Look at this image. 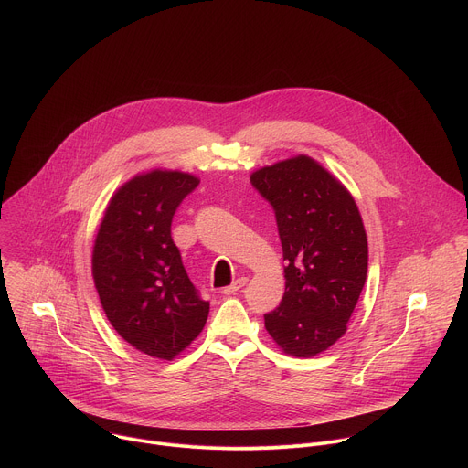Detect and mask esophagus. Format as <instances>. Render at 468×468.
Segmentation results:
<instances>
[{
    "label": "esophagus",
    "instance_id": "1",
    "mask_svg": "<svg viewBox=\"0 0 468 468\" xmlns=\"http://www.w3.org/2000/svg\"><path fill=\"white\" fill-rule=\"evenodd\" d=\"M246 283H248V280H246V278H239V280H235L229 287L222 289V292H224V294H235V292H239L240 289H244V287H246Z\"/></svg>",
    "mask_w": 468,
    "mask_h": 468
}]
</instances>
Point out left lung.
Listing matches in <instances>:
<instances>
[{"instance_id":"obj_1","label":"left lung","mask_w":468,"mask_h":468,"mask_svg":"<svg viewBox=\"0 0 468 468\" xmlns=\"http://www.w3.org/2000/svg\"><path fill=\"white\" fill-rule=\"evenodd\" d=\"M276 213L285 294L264 327L289 356L313 357L335 345L367 280L368 244L352 194L307 155L250 177Z\"/></svg>"}]
</instances>
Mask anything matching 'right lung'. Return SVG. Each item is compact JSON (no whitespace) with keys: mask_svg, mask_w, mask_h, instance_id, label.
<instances>
[{"mask_svg":"<svg viewBox=\"0 0 468 468\" xmlns=\"http://www.w3.org/2000/svg\"><path fill=\"white\" fill-rule=\"evenodd\" d=\"M199 179L152 170L122 185L100 224L92 276L118 335L139 352L172 361L204 329L209 302L186 276L172 218Z\"/></svg>","mask_w":468,"mask_h":468,"instance_id":"obj_1","label":"right lung"}]
</instances>
